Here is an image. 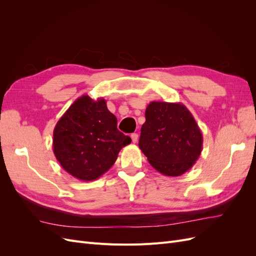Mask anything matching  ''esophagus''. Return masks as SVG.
<instances>
[{
	"instance_id": "esophagus-1",
	"label": "esophagus",
	"mask_w": 256,
	"mask_h": 256,
	"mask_svg": "<svg viewBox=\"0 0 256 256\" xmlns=\"http://www.w3.org/2000/svg\"><path fill=\"white\" fill-rule=\"evenodd\" d=\"M138 134H131V140H132L134 143H136V142H138Z\"/></svg>"
}]
</instances>
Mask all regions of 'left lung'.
<instances>
[{"label":"left lung","mask_w":256,"mask_h":256,"mask_svg":"<svg viewBox=\"0 0 256 256\" xmlns=\"http://www.w3.org/2000/svg\"><path fill=\"white\" fill-rule=\"evenodd\" d=\"M138 147L154 168L180 176L198 159L203 134L191 112L180 102H152L146 108Z\"/></svg>","instance_id":"8db88e82"}]
</instances>
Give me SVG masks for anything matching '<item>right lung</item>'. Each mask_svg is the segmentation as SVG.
<instances>
[{"label": "right lung", "instance_id": "obj_1", "mask_svg": "<svg viewBox=\"0 0 256 256\" xmlns=\"http://www.w3.org/2000/svg\"><path fill=\"white\" fill-rule=\"evenodd\" d=\"M131 143L118 129V120L104 98L79 97L56 122L53 152L67 173L83 182L96 180Z\"/></svg>", "mask_w": 256, "mask_h": 256}]
</instances>
